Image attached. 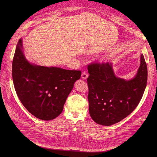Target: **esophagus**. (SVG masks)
I'll list each match as a JSON object with an SVG mask.
<instances>
[{
    "instance_id": "esophagus-1",
    "label": "esophagus",
    "mask_w": 157,
    "mask_h": 157,
    "mask_svg": "<svg viewBox=\"0 0 157 157\" xmlns=\"http://www.w3.org/2000/svg\"><path fill=\"white\" fill-rule=\"evenodd\" d=\"M88 74H87V72L86 71H83V72H82L81 74V78L83 79H85L88 78Z\"/></svg>"
}]
</instances>
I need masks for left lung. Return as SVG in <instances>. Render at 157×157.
I'll return each instance as SVG.
<instances>
[{
	"label": "left lung",
	"instance_id": "left-lung-1",
	"mask_svg": "<svg viewBox=\"0 0 157 157\" xmlns=\"http://www.w3.org/2000/svg\"><path fill=\"white\" fill-rule=\"evenodd\" d=\"M88 70L89 113L95 122L109 126L124 119L136 109L147 84V69L143 54L137 74L129 81L115 76L109 62H92Z\"/></svg>",
	"mask_w": 157,
	"mask_h": 157
}]
</instances>
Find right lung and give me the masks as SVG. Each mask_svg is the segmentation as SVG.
Returning a JSON list of instances; mask_svg holds the SVG:
<instances>
[{
	"label": "right lung",
	"instance_id": "obj_1",
	"mask_svg": "<svg viewBox=\"0 0 157 157\" xmlns=\"http://www.w3.org/2000/svg\"><path fill=\"white\" fill-rule=\"evenodd\" d=\"M21 47L20 39L12 65L16 94L25 108L34 117L46 121L53 120L62 112L81 71L30 64L25 58Z\"/></svg>",
	"mask_w": 157,
	"mask_h": 157
}]
</instances>
